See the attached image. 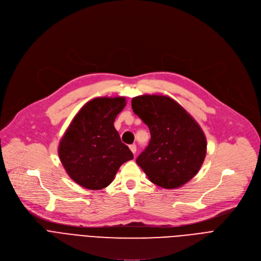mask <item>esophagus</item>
Instances as JSON below:
<instances>
[{"mask_svg": "<svg viewBox=\"0 0 261 261\" xmlns=\"http://www.w3.org/2000/svg\"><path fill=\"white\" fill-rule=\"evenodd\" d=\"M129 149L132 150V152L135 154L136 153V151H137V146H136V144H132V145H129Z\"/></svg>", "mask_w": 261, "mask_h": 261, "instance_id": "34e87169", "label": "esophagus"}]
</instances>
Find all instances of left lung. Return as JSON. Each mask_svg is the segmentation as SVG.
Here are the masks:
<instances>
[{
	"mask_svg": "<svg viewBox=\"0 0 261 261\" xmlns=\"http://www.w3.org/2000/svg\"><path fill=\"white\" fill-rule=\"evenodd\" d=\"M132 109L150 132V141L137 164L153 184L166 189L183 186L198 172L207 152L198 123L176 101L164 95L132 99Z\"/></svg>",
	"mask_w": 261,
	"mask_h": 261,
	"instance_id": "obj_1",
	"label": "left lung"
}]
</instances>
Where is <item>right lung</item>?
Listing matches in <instances>:
<instances>
[{"mask_svg":"<svg viewBox=\"0 0 261 261\" xmlns=\"http://www.w3.org/2000/svg\"><path fill=\"white\" fill-rule=\"evenodd\" d=\"M126 105L124 97H99L76 114L58 145V155L69 176L90 190L109 186L123 163L134 159L114 126Z\"/></svg>","mask_w":261,"mask_h":261,"instance_id":"1","label":"right lung"}]
</instances>
